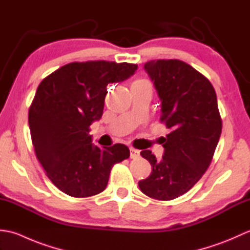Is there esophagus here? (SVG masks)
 <instances>
[{"mask_svg": "<svg viewBox=\"0 0 250 250\" xmlns=\"http://www.w3.org/2000/svg\"><path fill=\"white\" fill-rule=\"evenodd\" d=\"M130 157L131 159H136L140 157V150L135 149V148H130Z\"/></svg>", "mask_w": 250, "mask_h": 250, "instance_id": "34e87169", "label": "esophagus"}]
</instances>
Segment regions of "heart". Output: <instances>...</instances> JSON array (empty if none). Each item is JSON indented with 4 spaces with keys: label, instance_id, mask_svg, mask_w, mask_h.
I'll return each mask as SVG.
<instances>
[{
    "label": "heart",
    "instance_id": "heart-1",
    "mask_svg": "<svg viewBox=\"0 0 250 250\" xmlns=\"http://www.w3.org/2000/svg\"><path fill=\"white\" fill-rule=\"evenodd\" d=\"M135 82L141 83V82H146V81H145V79H137V81H135ZM135 82H134V83H135Z\"/></svg>",
    "mask_w": 250,
    "mask_h": 250
}]
</instances>
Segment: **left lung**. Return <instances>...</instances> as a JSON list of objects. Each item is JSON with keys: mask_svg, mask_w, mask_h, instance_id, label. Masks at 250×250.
Here are the masks:
<instances>
[{"mask_svg": "<svg viewBox=\"0 0 250 250\" xmlns=\"http://www.w3.org/2000/svg\"><path fill=\"white\" fill-rule=\"evenodd\" d=\"M144 67L161 100L160 121L171 132L161 160L150 150L141 151L152 172L139 187L149 198L169 201L189 191L208 168L222 121L213 84L188 63L160 59Z\"/></svg>", "mask_w": 250, "mask_h": 250, "instance_id": "obj_1", "label": "left lung"}]
</instances>
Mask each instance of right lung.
I'll return each instance as SVG.
<instances>
[{"instance_id":"1","label":"right lung","mask_w":250,"mask_h":250,"mask_svg":"<svg viewBox=\"0 0 250 250\" xmlns=\"http://www.w3.org/2000/svg\"><path fill=\"white\" fill-rule=\"evenodd\" d=\"M137 64L114 61L72 62L45 77L29 108L37 160L56 187L74 198L106 188L114 164L130 157L124 144H92L90 125L103 114L107 84L133 75Z\"/></svg>"}]
</instances>
